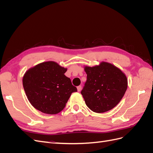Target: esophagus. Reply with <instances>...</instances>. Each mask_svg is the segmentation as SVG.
Wrapping results in <instances>:
<instances>
[{
	"label": "esophagus",
	"instance_id": "1",
	"mask_svg": "<svg viewBox=\"0 0 153 153\" xmlns=\"http://www.w3.org/2000/svg\"><path fill=\"white\" fill-rule=\"evenodd\" d=\"M81 89H82V86L81 85H79V86L77 87V90H78V92H80L81 91Z\"/></svg>",
	"mask_w": 153,
	"mask_h": 153
}]
</instances>
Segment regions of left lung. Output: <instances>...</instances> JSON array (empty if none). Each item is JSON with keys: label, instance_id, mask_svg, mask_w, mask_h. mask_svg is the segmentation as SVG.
<instances>
[{"label": "left lung", "instance_id": "1", "mask_svg": "<svg viewBox=\"0 0 153 153\" xmlns=\"http://www.w3.org/2000/svg\"><path fill=\"white\" fill-rule=\"evenodd\" d=\"M87 81L81 91L86 105L96 113L114 108L121 100L128 87V80L121 69L102 62L94 67L85 66Z\"/></svg>", "mask_w": 153, "mask_h": 153}]
</instances>
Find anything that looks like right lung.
I'll return each mask as SVG.
<instances>
[{
    "label": "right lung",
    "mask_w": 153,
    "mask_h": 153,
    "mask_svg": "<svg viewBox=\"0 0 153 153\" xmlns=\"http://www.w3.org/2000/svg\"><path fill=\"white\" fill-rule=\"evenodd\" d=\"M66 68L53 61L40 63L27 70L23 77V86L29 102L47 114H56L64 109L76 87L65 76Z\"/></svg>",
    "instance_id": "right-lung-1"
}]
</instances>
